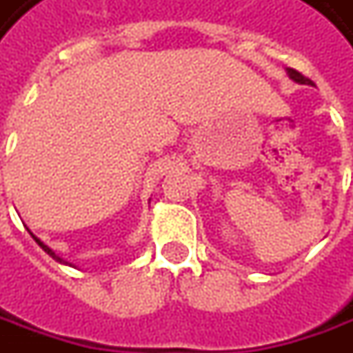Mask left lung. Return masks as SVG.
<instances>
[{
	"instance_id": "left-lung-1",
	"label": "left lung",
	"mask_w": 353,
	"mask_h": 353,
	"mask_svg": "<svg viewBox=\"0 0 353 353\" xmlns=\"http://www.w3.org/2000/svg\"><path fill=\"white\" fill-rule=\"evenodd\" d=\"M288 73H290V77H292L293 81L301 83V85H313V81H311L309 77H305L303 73L297 72V70H293V68H290V70H288Z\"/></svg>"
}]
</instances>
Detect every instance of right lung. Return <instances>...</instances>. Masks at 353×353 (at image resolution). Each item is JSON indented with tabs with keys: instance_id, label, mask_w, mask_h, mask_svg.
<instances>
[{
	"instance_id": "obj_1",
	"label": "right lung",
	"mask_w": 353,
	"mask_h": 353,
	"mask_svg": "<svg viewBox=\"0 0 353 353\" xmlns=\"http://www.w3.org/2000/svg\"><path fill=\"white\" fill-rule=\"evenodd\" d=\"M37 243H39L40 247H42V250H44V252H48L52 259H56V260H60V262H63V260H61L60 256H56V254H54V250H52V248H50V247H46V245H44V243H42L40 239H37Z\"/></svg>"
}]
</instances>
